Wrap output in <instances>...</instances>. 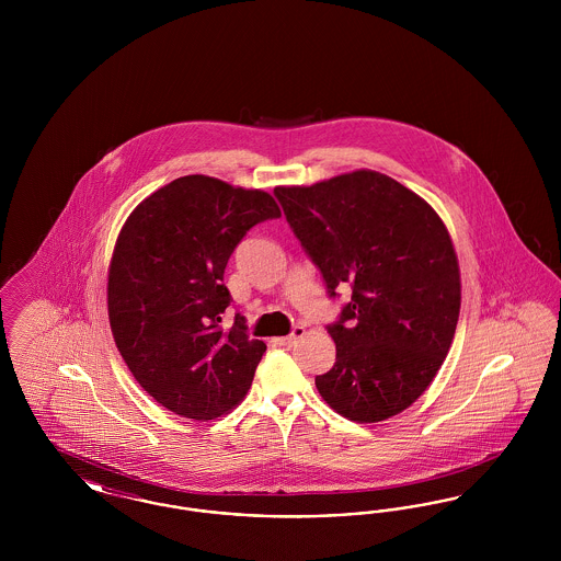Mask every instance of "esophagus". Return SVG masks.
Segmentation results:
<instances>
[{
    "mask_svg": "<svg viewBox=\"0 0 561 561\" xmlns=\"http://www.w3.org/2000/svg\"><path fill=\"white\" fill-rule=\"evenodd\" d=\"M302 336H305V328H302V325H296L293 330V334L282 336V339H275V343H277V345H284V347H293L294 343H296L298 339H302Z\"/></svg>",
    "mask_w": 561,
    "mask_h": 561,
    "instance_id": "34e87169",
    "label": "esophagus"
}]
</instances>
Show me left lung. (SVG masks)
Segmentation results:
<instances>
[{"instance_id":"left-lung-1","label":"left lung","mask_w":561,"mask_h":561,"mask_svg":"<svg viewBox=\"0 0 561 561\" xmlns=\"http://www.w3.org/2000/svg\"><path fill=\"white\" fill-rule=\"evenodd\" d=\"M330 296L351 286L323 401L355 423H380L419 400L442 368L460 313L450 233L427 202L387 174L353 170L273 191Z\"/></svg>"}]
</instances>
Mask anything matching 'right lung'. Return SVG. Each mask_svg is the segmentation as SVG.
<instances>
[{
  "mask_svg": "<svg viewBox=\"0 0 561 561\" xmlns=\"http://www.w3.org/2000/svg\"><path fill=\"white\" fill-rule=\"evenodd\" d=\"M282 216L263 188L181 176L126 218L108 263L111 332L136 382L170 412L214 421L240 403L267 351L245 336L222 284L229 256L261 220Z\"/></svg>",
  "mask_w": 561,
  "mask_h": 561,
  "instance_id": "right-lung-1",
  "label": "right lung"
}]
</instances>
